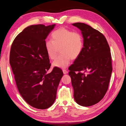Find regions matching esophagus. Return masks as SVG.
Returning a JSON list of instances; mask_svg holds the SVG:
<instances>
[{
	"instance_id": "34e87169",
	"label": "esophagus",
	"mask_w": 126,
	"mask_h": 126,
	"mask_svg": "<svg viewBox=\"0 0 126 126\" xmlns=\"http://www.w3.org/2000/svg\"><path fill=\"white\" fill-rule=\"evenodd\" d=\"M63 74H68V71L66 69H63Z\"/></svg>"
}]
</instances>
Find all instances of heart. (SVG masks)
<instances>
[{"instance_id": "1", "label": "heart", "mask_w": 126, "mask_h": 126, "mask_svg": "<svg viewBox=\"0 0 126 126\" xmlns=\"http://www.w3.org/2000/svg\"><path fill=\"white\" fill-rule=\"evenodd\" d=\"M52 40L45 42V46L48 57L55 60L60 50L62 53L53 63V65L59 68H66L71 59H77L83 48V39L81 34L62 27L51 33Z\"/></svg>"}]
</instances>
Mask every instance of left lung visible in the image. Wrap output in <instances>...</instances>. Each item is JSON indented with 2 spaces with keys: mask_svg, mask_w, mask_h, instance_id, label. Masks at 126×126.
Instances as JSON below:
<instances>
[{
  "mask_svg": "<svg viewBox=\"0 0 126 126\" xmlns=\"http://www.w3.org/2000/svg\"><path fill=\"white\" fill-rule=\"evenodd\" d=\"M72 25L81 30L83 38L81 54L69 68L74 97L79 105L91 106L99 102L108 90L112 71L110 49L98 30L81 22Z\"/></svg>",
  "mask_w": 126,
  "mask_h": 126,
  "instance_id": "8db88e82",
  "label": "left lung"
}]
</instances>
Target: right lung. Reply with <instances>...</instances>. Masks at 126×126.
Instances as JSON below:
<instances>
[{
	"instance_id": "right-lung-1",
	"label": "right lung",
	"mask_w": 126,
	"mask_h": 126,
	"mask_svg": "<svg viewBox=\"0 0 126 126\" xmlns=\"http://www.w3.org/2000/svg\"><path fill=\"white\" fill-rule=\"evenodd\" d=\"M55 24L32 25L25 28L11 45L9 63L18 90L33 107L45 109L55 101L63 72L51 63L45 49V39Z\"/></svg>"
}]
</instances>
